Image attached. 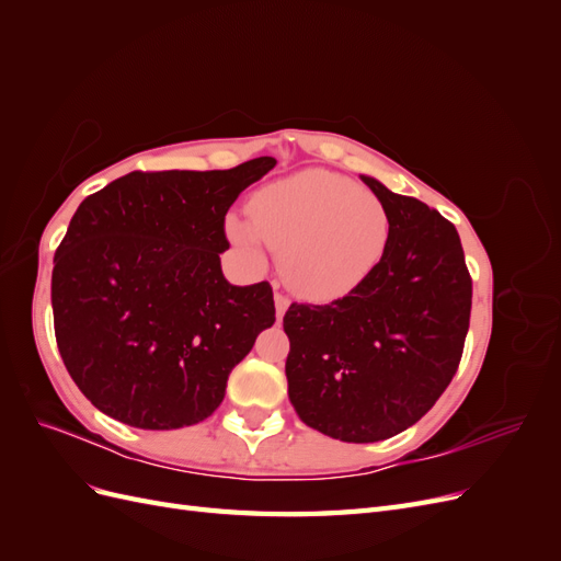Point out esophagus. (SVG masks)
Returning <instances> with one entry per match:
<instances>
[{
  "label": "esophagus",
  "mask_w": 561,
  "mask_h": 561,
  "mask_svg": "<svg viewBox=\"0 0 561 561\" xmlns=\"http://www.w3.org/2000/svg\"><path fill=\"white\" fill-rule=\"evenodd\" d=\"M274 301H276V316H278V318H283V316H285V311H287V307H290V299H287V297H285V295H280V293H276Z\"/></svg>",
  "instance_id": "esophagus-1"
}]
</instances>
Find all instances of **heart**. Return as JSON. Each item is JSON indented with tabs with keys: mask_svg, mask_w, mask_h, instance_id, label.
Segmentation results:
<instances>
[{
	"mask_svg": "<svg viewBox=\"0 0 561 561\" xmlns=\"http://www.w3.org/2000/svg\"><path fill=\"white\" fill-rule=\"evenodd\" d=\"M229 241L252 262L283 252V276L313 301L344 299L377 274L390 245V215L358 184L301 171L252 196L250 217L229 215Z\"/></svg>",
	"mask_w": 561,
	"mask_h": 561,
	"instance_id": "heart-1",
	"label": "heart"
}]
</instances>
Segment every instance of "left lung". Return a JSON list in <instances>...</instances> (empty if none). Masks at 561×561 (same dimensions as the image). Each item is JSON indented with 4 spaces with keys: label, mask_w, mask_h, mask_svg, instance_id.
Here are the masks:
<instances>
[{
    "label": "left lung",
    "mask_w": 561,
    "mask_h": 561,
    "mask_svg": "<svg viewBox=\"0 0 561 561\" xmlns=\"http://www.w3.org/2000/svg\"><path fill=\"white\" fill-rule=\"evenodd\" d=\"M390 215V245L358 293L325 307L293 304L287 396L309 428L379 443L426 414L463 353L472 283L451 222L360 175Z\"/></svg>",
    "instance_id": "left-lung-1"
}]
</instances>
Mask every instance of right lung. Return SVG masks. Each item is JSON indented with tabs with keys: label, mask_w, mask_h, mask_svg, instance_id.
<instances>
[{
	"label": "right lung",
	"mask_w": 561,
	"mask_h": 561,
	"mask_svg": "<svg viewBox=\"0 0 561 561\" xmlns=\"http://www.w3.org/2000/svg\"><path fill=\"white\" fill-rule=\"evenodd\" d=\"M274 165L135 171L81 201L56 250L50 304L62 363L100 412L173 431L222 404L231 369L276 322L266 280L222 274L225 215Z\"/></svg>",
	"instance_id": "right-lung-1"
}]
</instances>
